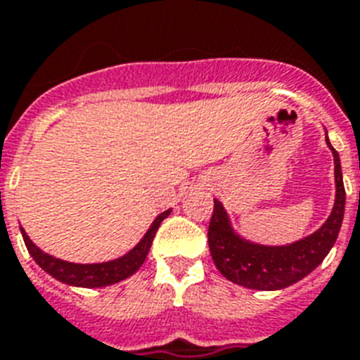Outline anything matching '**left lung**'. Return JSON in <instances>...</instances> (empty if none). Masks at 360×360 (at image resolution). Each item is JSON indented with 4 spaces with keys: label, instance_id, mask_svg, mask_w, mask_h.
Listing matches in <instances>:
<instances>
[{
    "label": "left lung",
    "instance_id": "obj_1",
    "mask_svg": "<svg viewBox=\"0 0 360 360\" xmlns=\"http://www.w3.org/2000/svg\"><path fill=\"white\" fill-rule=\"evenodd\" d=\"M326 142L335 160V203L327 220L311 235L283 246H266L248 240L235 231L221 201L214 200L209 226V250L216 268L231 283L253 290H281L309 276L335 246L344 220L346 190L340 157L327 139V131Z\"/></svg>",
    "mask_w": 360,
    "mask_h": 360
}]
</instances>
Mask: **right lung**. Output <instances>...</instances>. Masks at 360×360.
Instances as JSON below:
<instances>
[{
    "label": "right lung",
    "mask_w": 360,
    "mask_h": 360,
    "mask_svg": "<svg viewBox=\"0 0 360 360\" xmlns=\"http://www.w3.org/2000/svg\"><path fill=\"white\" fill-rule=\"evenodd\" d=\"M170 212L172 209L160 212L151 221L150 229L146 231L144 236L139 240V244L133 250L127 251L125 255L118 257V259H112V261L94 262V264H77V262H68L63 261V259H57V257L49 255V253L40 250L29 238V235L25 233L23 227H20V231H22L23 242L27 246V251L31 253L34 262L46 274H49V276L55 277L57 281L64 283V285L81 286V288H101V286L116 285V283L124 281V279H127V277H131L133 274L139 271V268L144 264L146 257L150 253L155 233H157L159 226L162 224V220L170 216Z\"/></svg>",
    "instance_id": "1"
}]
</instances>
